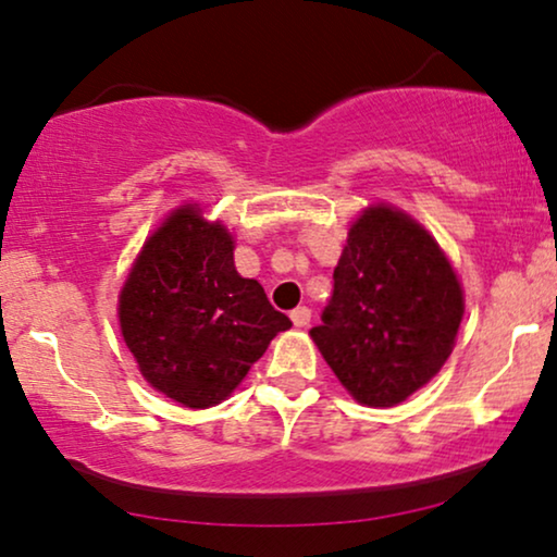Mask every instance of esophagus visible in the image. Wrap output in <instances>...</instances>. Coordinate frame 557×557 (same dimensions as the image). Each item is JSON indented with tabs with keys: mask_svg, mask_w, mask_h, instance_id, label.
<instances>
[{
	"mask_svg": "<svg viewBox=\"0 0 557 557\" xmlns=\"http://www.w3.org/2000/svg\"><path fill=\"white\" fill-rule=\"evenodd\" d=\"M288 317H292L294 326H307V324L311 322V309H307V307H296Z\"/></svg>",
	"mask_w": 557,
	"mask_h": 557,
	"instance_id": "esophagus-1",
	"label": "esophagus"
}]
</instances>
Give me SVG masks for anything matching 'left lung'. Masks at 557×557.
Wrapping results in <instances>:
<instances>
[{"instance_id": "1", "label": "left lung", "mask_w": 557, "mask_h": 557, "mask_svg": "<svg viewBox=\"0 0 557 557\" xmlns=\"http://www.w3.org/2000/svg\"><path fill=\"white\" fill-rule=\"evenodd\" d=\"M461 319L446 250L406 210L375 202L349 225L332 301L309 337L360 406L393 408L438 375Z\"/></svg>"}]
</instances>
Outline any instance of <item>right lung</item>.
<instances>
[{"mask_svg":"<svg viewBox=\"0 0 557 557\" xmlns=\"http://www.w3.org/2000/svg\"><path fill=\"white\" fill-rule=\"evenodd\" d=\"M235 238L200 202L159 223L119 292V326L141 377L182 408H212L292 322L233 261Z\"/></svg>","mask_w":557,"mask_h":557,"instance_id":"right-lung-1","label":"right lung"}]
</instances>
